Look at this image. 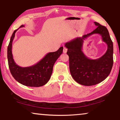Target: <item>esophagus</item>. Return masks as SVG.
<instances>
[{"mask_svg": "<svg viewBox=\"0 0 120 120\" xmlns=\"http://www.w3.org/2000/svg\"><path fill=\"white\" fill-rule=\"evenodd\" d=\"M67 52V49L66 48H65V47H64V49H63V53H66Z\"/></svg>", "mask_w": 120, "mask_h": 120, "instance_id": "1", "label": "esophagus"}]
</instances>
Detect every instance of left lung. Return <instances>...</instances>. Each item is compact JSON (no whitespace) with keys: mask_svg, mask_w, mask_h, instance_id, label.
I'll use <instances>...</instances> for the list:
<instances>
[{"mask_svg":"<svg viewBox=\"0 0 120 120\" xmlns=\"http://www.w3.org/2000/svg\"><path fill=\"white\" fill-rule=\"evenodd\" d=\"M97 26L91 33L67 42L65 46L69 56L71 75L75 82L81 85L92 86L102 82L110 74L113 65V43L105 26L94 22ZM94 34H99L107 45V52L101 58L91 60L82 52V45L85 39Z\"/></svg>","mask_w":120,"mask_h":120,"instance_id":"left-lung-1","label":"left lung"}]
</instances>
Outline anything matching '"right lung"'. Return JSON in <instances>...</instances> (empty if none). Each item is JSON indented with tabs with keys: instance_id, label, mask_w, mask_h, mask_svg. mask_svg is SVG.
I'll return each mask as SVG.
<instances>
[{
	"instance_id": "1",
	"label": "right lung",
	"mask_w": 120,
	"mask_h": 120,
	"mask_svg": "<svg viewBox=\"0 0 120 120\" xmlns=\"http://www.w3.org/2000/svg\"><path fill=\"white\" fill-rule=\"evenodd\" d=\"M24 26V25H22L19 28ZM17 31V30H15L13 33L8 47V60L10 72L15 80L23 85L30 87L42 86L50 79L53 66L63 52V47H61L56 52L47 53L35 65L29 67H21L15 62L12 53V42Z\"/></svg>"
}]
</instances>
